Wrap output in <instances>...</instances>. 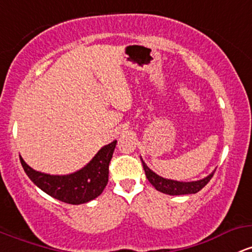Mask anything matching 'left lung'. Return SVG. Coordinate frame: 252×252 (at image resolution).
<instances>
[{"label":"left lung","mask_w":252,"mask_h":252,"mask_svg":"<svg viewBox=\"0 0 252 252\" xmlns=\"http://www.w3.org/2000/svg\"><path fill=\"white\" fill-rule=\"evenodd\" d=\"M141 161H142L143 170H145L146 177H147L149 183L153 185L158 191L167 193V195H188V193L198 192L202 188H204L208 184V182L211 181L213 175H214L215 172V171H213L211 175L207 176L206 178L200 179V181L178 182L172 181V179L162 178V177L158 176L156 172H153V171L145 164V161H143L142 159H141Z\"/></svg>","instance_id":"obj_1"}]
</instances>
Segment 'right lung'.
Listing matches in <instances>:
<instances>
[{
  "mask_svg": "<svg viewBox=\"0 0 252 252\" xmlns=\"http://www.w3.org/2000/svg\"><path fill=\"white\" fill-rule=\"evenodd\" d=\"M117 141L104 146L81 170L70 175L54 176L33 170L23 158L20 162L29 178L51 197L69 204L90 202L98 197L109 181V164Z\"/></svg>",
  "mask_w": 252,
  "mask_h": 252,
  "instance_id": "1",
  "label": "right lung"
}]
</instances>
